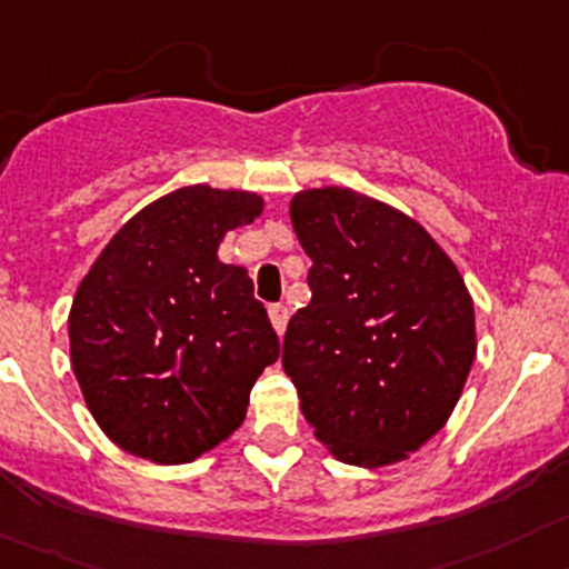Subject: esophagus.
Masks as SVG:
<instances>
[{
  "label": "esophagus",
  "mask_w": 569,
  "mask_h": 569,
  "mask_svg": "<svg viewBox=\"0 0 569 569\" xmlns=\"http://www.w3.org/2000/svg\"><path fill=\"white\" fill-rule=\"evenodd\" d=\"M270 325H273V330H276V336H284V330H288V307L284 305H270Z\"/></svg>",
  "instance_id": "34e87169"
}]
</instances>
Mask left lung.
<instances>
[{
	"instance_id": "obj_1",
	"label": "left lung",
	"mask_w": 569,
	"mask_h": 569,
	"mask_svg": "<svg viewBox=\"0 0 569 569\" xmlns=\"http://www.w3.org/2000/svg\"><path fill=\"white\" fill-rule=\"evenodd\" d=\"M290 220L312 259L281 367L341 462L392 466L446 426L477 356L473 301L420 222L352 189H307Z\"/></svg>"
}]
</instances>
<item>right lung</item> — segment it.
<instances>
[{"label": "right lung", "mask_w": 569, "mask_h": 569, "mask_svg": "<svg viewBox=\"0 0 569 569\" xmlns=\"http://www.w3.org/2000/svg\"><path fill=\"white\" fill-rule=\"evenodd\" d=\"M264 200L186 186L138 211L83 276L70 358L103 435L140 460L191 462L242 426L250 389L279 358L268 310L222 237Z\"/></svg>", "instance_id": "right-lung-1"}]
</instances>
